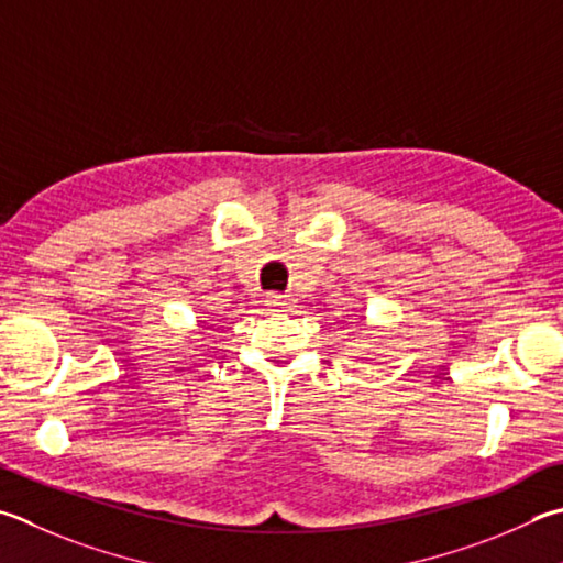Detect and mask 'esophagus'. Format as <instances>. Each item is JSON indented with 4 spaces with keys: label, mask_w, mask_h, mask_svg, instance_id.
I'll return each instance as SVG.
<instances>
[{
    "label": "esophagus",
    "mask_w": 563,
    "mask_h": 563,
    "mask_svg": "<svg viewBox=\"0 0 563 563\" xmlns=\"http://www.w3.org/2000/svg\"><path fill=\"white\" fill-rule=\"evenodd\" d=\"M265 308H271V310H275V312H283V310H288L290 305H292V298L290 295H280V292H268L265 295Z\"/></svg>",
    "instance_id": "esophagus-1"
}]
</instances>
